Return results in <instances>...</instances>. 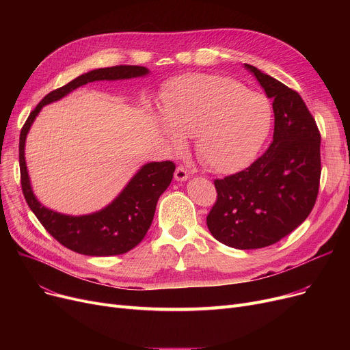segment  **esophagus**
<instances>
[{
    "label": "esophagus",
    "instance_id": "esophagus-1",
    "mask_svg": "<svg viewBox=\"0 0 350 350\" xmlns=\"http://www.w3.org/2000/svg\"><path fill=\"white\" fill-rule=\"evenodd\" d=\"M174 178H176L177 181H185V180H187V178H189V172H187V169L183 167V165H178V167L176 169V172H174Z\"/></svg>",
    "mask_w": 350,
    "mask_h": 350
}]
</instances>
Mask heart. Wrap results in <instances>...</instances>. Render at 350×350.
I'll use <instances>...</instances> for the list:
<instances>
[{
  "instance_id": "heart-1",
  "label": "heart",
  "mask_w": 350,
  "mask_h": 350,
  "mask_svg": "<svg viewBox=\"0 0 350 350\" xmlns=\"http://www.w3.org/2000/svg\"><path fill=\"white\" fill-rule=\"evenodd\" d=\"M165 142L173 152L196 136V152L215 173H237L250 165L272 129V106L258 92L232 78L193 73L174 78L163 94Z\"/></svg>"
}]
</instances>
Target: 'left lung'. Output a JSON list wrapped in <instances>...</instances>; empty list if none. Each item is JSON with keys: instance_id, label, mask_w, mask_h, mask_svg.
I'll list each match as a JSON object with an SVG mask.
<instances>
[{"instance_id": "1", "label": "left lung", "mask_w": 350, "mask_h": 350, "mask_svg": "<svg viewBox=\"0 0 350 350\" xmlns=\"http://www.w3.org/2000/svg\"><path fill=\"white\" fill-rule=\"evenodd\" d=\"M272 99L273 139L250 167L214 180L217 201L207 227L238 250L272 245L299 227L315 206L321 180V133L298 92L245 64Z\"/></svg>"}]
</instances>
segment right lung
Segmentation results:
<instances>
[{
	"instance_id": "right-lung-1",
	"label": "right lung",
	"mask_w": 350,
	"mask_h": 350,
	"mask_svg": "<svg viewBox=\"0 0 350 350\" xmlns=\"http://www.w3.org/2000/svg\"><path fill=\"white\" fill-rule=\"evenodd\" d=\"M149 69L137 65H118L94 69L55 89L29 113L20 135L21 187L27 204L44 228L64 247L83 255L110 256L133 250L150 228L157 200L170 186L176 165L173 161L147 163L129 181L123 191L103 210L88 215H65L45 208L32 193L25 164V139L42 106L59 100L69 92L95 81H118L144 77Z\"/></svg>"
}]
</instances>
